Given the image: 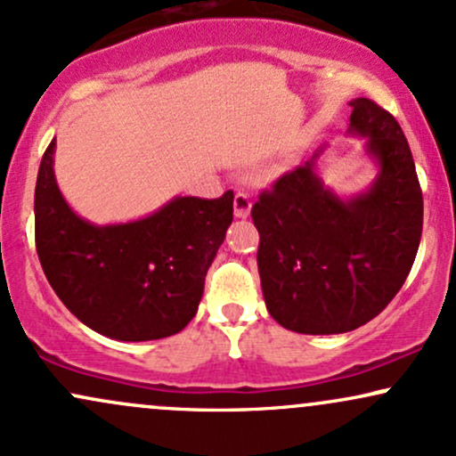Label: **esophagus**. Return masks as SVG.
<instances>
[{"label":"esophagus","mask_w":456,"mask_h":456,"mask_svg":"<svg viewBox=\"0 0 456 456\" xmlns=\"http://www.w3.org/2000/svg\"><path fill=\"white\" fill-rule=\"evenodd\" d=\"M250 206H253V201H250V197L246 195V192H235V197H233L235 218H248Z\"/></svg>","instance_id":"1"}]
</instances>
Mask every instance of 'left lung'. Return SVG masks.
<instances>
[{
  "instance_id": "1",
  "label": "left lung",
  "mask_w": 456,
  "mask_h": 456,
  "mask_svg": "<svg viewBox=\"0 0 456 456\" xmlns=\"http://www.w3.org/2000/svg\"><path fill=\"white\" fill-rule=\"evenodd\" d=\"M349 133L366 139L379 174L338 199L306 165L259 195L257 265L268 313L300 334H341L378 317L410 274L422 235V191L410 143L392 115L355 98Z\"/></svg>"
}]
</instances>
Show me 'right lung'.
Masks as SVG:
<instances>
[{"mask_svg": "<svg viewBox=\"0 0 456 456\" xmlns=\"http://www.w3.org/2000/svg\"><path fill=\"white\" fill-rule=\"evenodd\" d=\"M53 154L55 139L40 162L34 216L36 250L57 297L115 341H154L184 330L233 221V192L175 197L141 221L98 227L61 197Z\"/></svg>", "mask_w": 456, "mask_h": 456, "instance_id": "add662e5", "label": "right lung"}]
</instances>
